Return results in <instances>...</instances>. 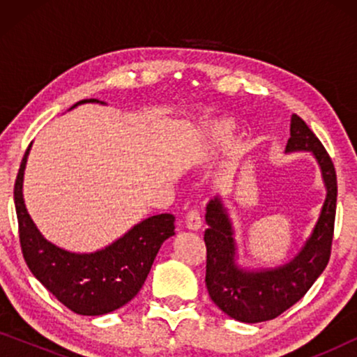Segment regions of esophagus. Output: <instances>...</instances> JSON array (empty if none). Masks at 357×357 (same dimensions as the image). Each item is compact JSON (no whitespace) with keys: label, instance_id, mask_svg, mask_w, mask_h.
<instances>
[{"label":"esophagus","instance_id":"obj_1","mask_svg":"<svg viewBox=\"0 0 357 357\" xmlns=\"http://www.w3.org/2000/svg\"><path fill=\"white\" fill-rule=\"evenodd\" d=\"M185 224H187L190 231H198V229L202 227V216H199L197 209H190L187 216H185Z\"/></svg>","mask_w":357,"mask_h":357}]
</instances>
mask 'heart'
Listing matches in <instances>:
<instances>
[{"mask_svg": "<svg viewBox=\"0 0 357 357\" xmlns=\"http://www.w3.org/2000/svg\"><path fill=\"white\" fill-rule=\"evenodd\" d=\"M232 123L227 120H216L208 126L203 136V149H216L226 144L232 136Z\"/></svg>", "mask_w": 357, "mask_h": 357, "instance_id": "b5f03b06", "label": "heart"}]
</instances>
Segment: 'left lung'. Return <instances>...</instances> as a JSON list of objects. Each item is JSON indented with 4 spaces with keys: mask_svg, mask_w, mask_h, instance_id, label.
I'll return each instance as SVG.
<instances>
[{
    "mask_svg": "<svg viewBox=\"0 0 357 357\" xmlns=\"http://www.w3.org/2000/svg\"><path fill=\"white\" fill-rule=\"evenodd\" d=\"M309 151L320 165L326 198L310 237L289 263L243 270L236 263V238L227 209L214 197L206 206V282L209 297L231 319L258 324L276 319L301 301L328 265L336 214V172L328 153L305 121L292 114L286 153Z\"/></svg>",
    "mask_w": 357,
    "mask_h": 357,
    "instance_id": "1",
    "label": "left lung"
}]
</instances>
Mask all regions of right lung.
I'll list each match as a JSON object with an SVG mask.
<instances>
[{"instance_id": "right-lung-1", "label": "right lung", "mask_w": 357, "mask_h": 357, "mask_svg": "<svg viewBox=\"0 0 357 357\" xmlns=\"http://www.w3.org/2000/svg\"><path fill=\"white\" fill-rule=\"evenodd\" d=\"M99 102L86 99L71 107ZM32 143L24 154L14 183L19 241L32 275L68 309L79 315H104L133 299L143 287L164 241L174 236V214L151 216L102 250L75 253L42 236L29 216L22 197L24 169Z\"/></svg>"}]
</instances>
